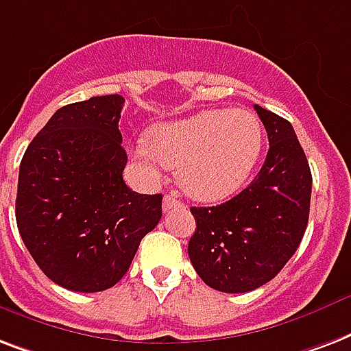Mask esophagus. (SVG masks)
<instances>
[{
  "label": "esophagus",
  "instance_id": "obj_1",
  "mask_svg": "<svg viewBox=\"0 0 351 351\" xmlns=\"http://www.w3.org/2000/svg\"><path fill=\"white\" fill-rule=\"evenodd\" d=\"M182 206L184 204H182L180 200H176L173 195H167L164 199V211H169L173 210V208H182Z\"/></svg>",
  "mask_w": 351,
  "mask_h": 351
}]
</instances>
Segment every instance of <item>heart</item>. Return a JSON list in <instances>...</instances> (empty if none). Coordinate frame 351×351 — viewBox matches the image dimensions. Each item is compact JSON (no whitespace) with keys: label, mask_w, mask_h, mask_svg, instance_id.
I'll use <instances>...</instances> for the list:
<instances>
[{"label":"heart","mask_w":351,"mask_h":351,"mask_svg":"<svg viewBox=\"0 0 351 351\" xmlns=\"http://www.w3.org/2000/svg\"><path fill=\"white\" fill-rule=\"evenodd\" d=\"M261 149L263 127L252 112L204 110L152 128L149 141L136 145L134 158L151 176L164 165L178 167L187 195L217 202L245 186Z\"/></svg>","instance_id":"1"}]
</instances>
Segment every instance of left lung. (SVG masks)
<instances>
[{
    "label": "left lung",
    "instance_id": "left-lung-1",
    "mask_svg": "<svg viewBox=\"0 0 351 351\" xmlns=\"http://www.w3.org/2000/svg\"><path fill=\"white\" fill-rule=\"evenodd\" d=\"M254 108L269 136L256 178L223 204L191 208L197 228L187 254L202 282L223 293L271 282L296 252L309 219L311 169L293 125Z\"/></svg>",
    "mask_w": 351,
    "mask_h": 351
}]
</instances>
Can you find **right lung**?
I'll list each match as a JSON object with an SVG mask.
<instances>
[{"mask_svg":"<svg viewBox=\"0 0 351 351\" xmlns=\"http://www.w3.org/2000/svg\"><path fill=\"white\" fill-rule=\"evenodd\" d=\"M123 103L116 93L66 104L21 158V239L51 282L77 293L114 287L162 219V195L136 193L123 180Z\"/></svg>","mask_w":351,"mask_h":351,"instance_id":"obj_1","label":"right lung"}]
</instances>
